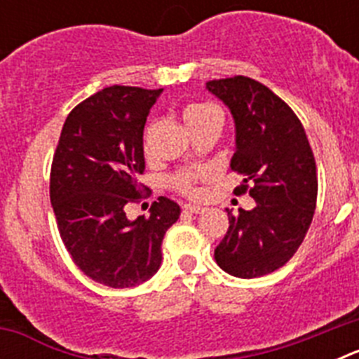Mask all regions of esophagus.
Listing matches in <instances>:
<instances>
[{"instance_id": "1", "label": "esophagus", "mask_w": 359, "mask_h": 359, "mask_svg": "<svg viewBox=\"0 0 359 359\" xmlns=\"http://www.w3.org/2000/svg\"><path fill=\"white\" fill-rule=\"evenodd\" d=\"M183 208H185V212H190V214H203V212L207 210L205 207H199V205H190V203L189 205H185Z\"/></svg>"}]
</instances>
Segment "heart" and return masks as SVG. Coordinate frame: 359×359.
Segmentation results:
<instances>
[{"label": "heart", "instance_id": "heart-1", "mask_svg": "<svg viewBox=\"0 0 359 359\" xmlns=\"http://www.w3.org/2000/svg\"><path fill=\"white\" fill-rule=\"evenodd\" d=\"M212 109H215V107L207 106V104H196V106H189L185 109V113H183V118H185L187 126H190V123H194V122H198L199 118H203V116L207 115L208 111H212ZM201 176H203V170H199V169L182 170V172H177L176 176L172 177V185L176 187L177 190L185 192V194L194 196L196 192H198V190H196V182H198Z\"/></svg>", "mask_w": 359, "mask_h": 359}]
</instances>
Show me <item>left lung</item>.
Wrapping results in <instances>:
<instances>
[{"label":"left lung","mask_w":359,"mask_h":359,"mask_svg":"<svg viewBox=\"0 0 359 359\" xmlns=\"http://www.w3.org/2000/svg\"><path fill=\"white\" fill-rule=\"evenodd\" d=\"M207 90L233 118L230 167L244 177L237 190L252 183L255 199L252 210H226L230 226L215 262L233 277H262L286 264L309 230L318 194L315 156L300 120L264 84L239 75L207 82Z\"/></svg>","instance_id":"obj_1"}]
</instances>
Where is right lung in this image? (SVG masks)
Wrapping results in <instances>:
<instances>
[{
    "mask_svg": "<svg viewBox=\"0 0 359 359\" xmlns=\"http://www.w3.org/2000/svg\"><path fill=\"white\" fill-rule=\"evenodd\" d=\"M163 90L109 86L79 104L62 126L50 201L73 262L98 284L135 287L161 266V241L182 208L167 198L149 217L126 215L142 192L144 126Z\"/></svg>",
    "mask_w": 359,
    "mask_h": 359,
    "instance_id": "1",
    "label": "right lung"
}]
</instances>
